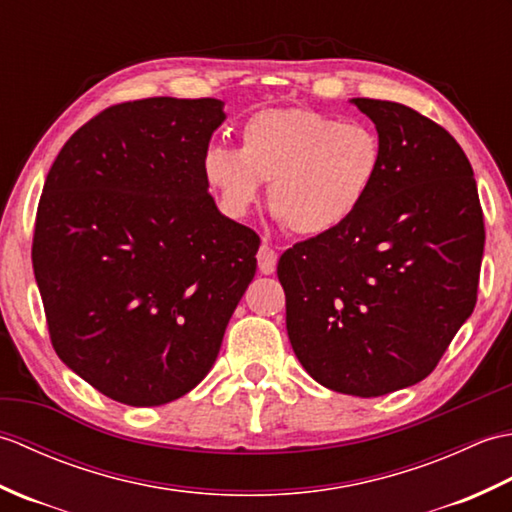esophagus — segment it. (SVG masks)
<instances>
[{"instance_id":"esophagus-1","label":"esophagus","mask_w":512,"mask_h":512,"mask_svg":"<svg viewBox=\"0 0 512 512\" xmlns=\"http://www.w3.org/2000/svg\"><path fill=\"white\" fill-rule=\"evenodd\" d=\"M277 250L270 246L268 242H264L262 246H259V253H257V264H259V270H262L264 275H273L275 268H277Z\"/></svg>"}]
</instances>
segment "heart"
Masks as SVG:
<instances>
[{"label":"heart","instance_id":"1","mask_svg":"<svg viewBox=\"0 0 512 512\" xmlns=\"http://www.w3.org/2000/svg\"><path fill=\"white\" fill-rule=\"evenodd\" d=\"M239 147L215 143L202 171L231 217L257 204L264 182L268 206L292 235L317 237L343 226L372 195L385 162L372 125L310 107H270L250 114Z\"/></svg>","mask_w":512,"mask_h":512}]
</instances>
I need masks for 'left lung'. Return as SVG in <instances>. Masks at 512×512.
<instances>
[{
	"label": "left lung",
	"mask_w": 512,
	"mask_h": 512,
	"mask_svg": "<svg viewBox=\"0 0 512 512\" xmlns=\"http://www.w3.org/2000/svg\"><path fill=\"white\" fill-rule=\"evenodd\" d=\"M383 138L380 178L358 213L279 257L286 328L303 369L376 398L427 378L471 317L484 213L471 162L407 105L352 99Z\"/></svg>",
	"instance_id": "obj_1"
}]
</instances>
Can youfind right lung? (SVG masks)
I'll list each match as a JSON object with an SVG mask.
<instances>
[{
	"mask_svg": "<svg viewBox=\"0 0 512 512\" xmlns=\"http://www.w3.org/2000/svg\"><path fill=\"white\" fill-rule=\"evenodd\" d=\"M217 99L107 107L52 162L32 268L54 352L101 394L158 407L209 374L259 235L217 211L202 158Z\"/></svg>",
	"mask_w": 512,
	"mask_h": 512,
	"instance_id": "obj_1",
	"label": "right lung"
}]
</instances>
